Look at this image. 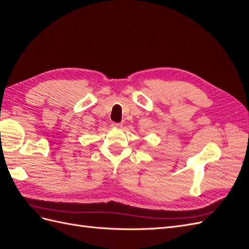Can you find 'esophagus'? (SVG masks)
<instances>
[{"label":"esophagus","mask_w":249,"mask_h":249,"mask_svg":"<svg viewBox=\"0 0 249 249\" xmlns=\"http://www.w3.org/2000/svg\"><path fill=\"white\" fill-rule=\"evenodd\" d=\"M113 127H117V129H120V127L123 126V124H119V123H112L111 124Z\"/></svg>","instance_id":"1"}]
</instances>
